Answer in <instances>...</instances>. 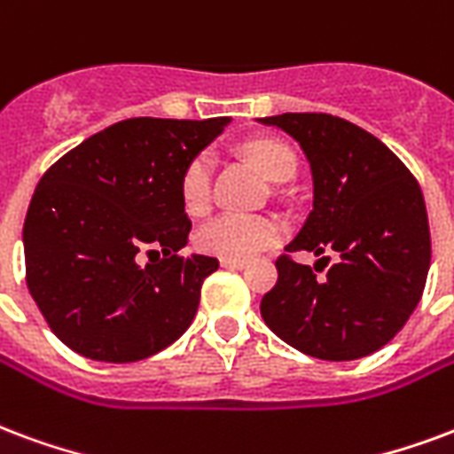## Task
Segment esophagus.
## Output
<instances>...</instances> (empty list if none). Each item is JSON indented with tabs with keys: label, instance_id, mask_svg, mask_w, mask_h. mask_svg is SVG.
Wrapping results in <instances>:
<instances>
[{
	"label": "esophagus",
	"instance_id": "obj_1",
	"mask_svg": "<svg viewBox=\"0 0 454 454\" xmlns=\"http://www.w3.org/2000/svg\"><path fill=\"white\" fill-rule=\"evenodd\" d=\"M221 267H226V270H245V267H247V262L245 260H221Z\"/></svg>",
	"mask_w": 454,
	"mask_h": 454
}]
</instances>
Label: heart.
Masks as SVG:
<instances>
[{
	"instance_id": "obj_1",
	"label": "heart",
	"mask_w": 454,
	"mask_h": 454,
	"mask_svg": "<svg viewBox=\"0 0 454 454\" xmlns=\"http://www.w3.org/2000/svg\"><path fill=\"white\" fill-rule=\"evenodd\" d=\"M247 159L253 160L262 176L270 183H288L295 176L294 151L278 142L247 144ZM180 194L187 214L200 216L209 209L211 201V156L200 153L184 168L180 180ZM284 236V226L270 216H245V214H218L197 231L194 245L204 254H214L221 260H250L277 245Z\"/></svg>"
}]
</instances>
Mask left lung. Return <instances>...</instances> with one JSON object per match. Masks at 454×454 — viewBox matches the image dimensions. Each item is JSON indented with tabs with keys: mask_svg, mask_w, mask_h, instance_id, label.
I'll return each instance as SVG.
<instances>
[{
	"mask_svg": "<svg viewBox=\"0 0 454 454\" xmlns=\"http://www.w3.org/2000/svg\"><path fill=\"white\" fill-rule=\"evenodd\" d=\"M257 122L286 132L310 163L312 211L286 250L339 254L320 278L281 257L262 317L312 358H364L404 327L424 294L431 233L421 187L380 139L341 117L286 113Z\"/></svg>",
	"mask_w": 454,
	"mask_h": 454,
	"instance_id": "1",
	"label": "left lung"
}]
</instances>
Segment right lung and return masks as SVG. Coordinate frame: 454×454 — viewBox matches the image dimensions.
<instances>
[{"label": "right lung", "mask_w": 454, "mask_h": 454, "mask_svg": "<svg viewBox=\"0 0 454 454\" xmlns=\"http://www.w3.org/2000/svg\"><path fill=\"white\" fill-rule=\"evenodd\" d=\"M231 117H132L83 139L40 177L23 223L26 284L76 354L132 364L192 325L216 257L177 250L190 218L180 180ZM164 260L139 265L144 252Z\"/></svg>", "instance_id": "1"}]
</instances>
